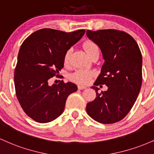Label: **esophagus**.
<instances>
[{
  "instance_id": "1",
  "label": "esophagus",
  "mask_w": 154,
  "mask_h": 154,
  "mask_svg": "<svg viewBox=\"0 0 154 154\" xmlns=\"http://www.w3.org/2000/svg\"><path fill=\"white\" fill-rule=\"evenodd\" d=\"M86 86H84V85H79V86H78V89H86Z\"/></svg>"
}]
</instances>
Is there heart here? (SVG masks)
I'll use <instances>...</instances> for the list:
<instances>
[{"instance_id": "obj_1", "label": "heart", "mask_w": 154, "mask_h": 154, "mask_svg": "<svg viewBox=\"0 0 154 154\" xmlns=\"http://www.w3.org/2000/svg\"><path fill=\"white\" fill-rule=\"evenodd\" d=\"M84 49L89 57H90L91 54L97 52V51H99V47H98L97 45L91 41H87L84 42ZM70 54H71V49H68L65 52V56H64L65 65H68L69 64ZM93 75H94V72L91 70L80 69V70H77L76 71L72 73L70 75V79L72 82L79 83V84H86V83L89 82Z\"/></svg>"}]
</instances>
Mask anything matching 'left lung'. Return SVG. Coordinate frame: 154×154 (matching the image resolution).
<instances>
[{
    "label": "left lung",
    "instance_id": "8db88e82",
    "mask_svg": "<svg viewBox=\"0 0 154 154\" xmlns=\"http://www.w3.org/2000/svg\"><path fill=\"white\" fill-rule=\"evenodd\" d=\"M86 35L101 49L105 63L94 82L96 98L86 105L94 120L113 124L132 109L142 85V54L130 35L117 30L86 31ZM105 84L108 90L98 92L95 85Z\"/></svg>",
    "mask_w": 154,
    "mask_h": 154
}]
</instances>
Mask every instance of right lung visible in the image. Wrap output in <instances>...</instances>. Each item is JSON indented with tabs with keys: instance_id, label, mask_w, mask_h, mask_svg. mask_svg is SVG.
<instances>
[{
	"instance_id": "add662e5",
	"label": "right lung",
	"mask_w": 154,
	"mask_h": 154,
	"mask_svg": "<svg viewBox=\"0 0 154 154\" xmlns=\"http://www.w3.org/2000/svg\"><path fill=\"white\" fill-rule=\"evenodd\" d=\"M85 30L65 32L41 29L22 43L14 70V86L25 113L39 123H48L63 113L67 98L77 91L71 82L49 85L64 66L65 52L76 44Z\"/></svg>"
}]
</instances>
